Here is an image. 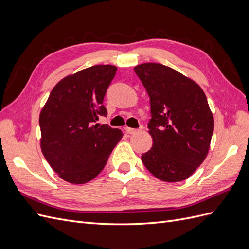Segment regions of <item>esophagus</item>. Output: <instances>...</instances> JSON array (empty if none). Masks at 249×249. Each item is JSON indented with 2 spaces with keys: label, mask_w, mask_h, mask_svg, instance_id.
<instances>
[{
  "label": "esophagus",
  "mask_w": 249,
  "mask_h": 249,
  "mask_svg": "<svg viewBox=\"0 0 249 249\" xmlns=\"http://www.w3.org/2000/svg\"><path fill=\"white\" fill-rule=\"evenodd\" d=\"M125 131L131 135H135V134H137V133L140 132L139 129H132V127H125Z\"/></svg>",
  "instance_id": "obj_1"
}]
</instances>
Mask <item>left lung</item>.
<instances>
[{
  "label": "left lung",
  "instance_id": "obj_1",
  "mask_svg": "<svg viewBox=\"0 0 249 249\" xmlns=\"http://www.w3.org/2000/svg\"><path fill=\"white\" fill-rule=\"evenodd\" d=\"M134 71L146 89L152 115L153 146L141 160L157 178L184 180L205 161L212 139L214 118L206 94L193 80L160 63Z\"/></svg>",
  "mask_w": 249,
  "mask_h": 249
}]
</instances>
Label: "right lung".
Listing matches in <instances>:
<instances>
[{"label": "right lung", "instance_id": "right-lung-1", "mask_svg": "<svg viewBox=\"0 0 249 249\" xmlns=\"http://www.w3.org/2000/svg\"><path fill=\"white\" fill-rule=\"evenodd\" d=\"M117 71L94 65L62 79L53 88L39 115L42 154L59 177L85 184L104 169L124 134L94 123L106 116L104 97Z\"/></svg>", "mask_w": 249, "mask_h": 249}]
</instances>
